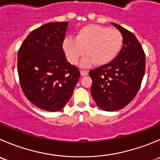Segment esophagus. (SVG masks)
<instances>
[{"label": "esophagus", "instance_id": "obj_1", "mask_svg": "<svg viewBox=\"0 0 160 160\" xmlns=\"http://www.w3.org/2000/svg\"><path fill=\"white\" fill-rule=\"evenodd\" d=\"M80 74H81L82 77H85V76H88V71L81 70V71H80Z\"/></svg>", "mask_w": 160, "mask_h": 160}]
</instances>
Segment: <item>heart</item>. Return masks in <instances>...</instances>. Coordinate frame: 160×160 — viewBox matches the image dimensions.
I'll list each match as a JSON object with an SVG mask.
<instances>
[{
  "instance_id": "1",
  "label": "heart",
  "mask_w": 160,
  "mask_h": 160,
  "mask_svg": "<svg viewBox=\"0 0 160 160\" xmlns=\"http://www.w3.org/2000/svg\"><path fill=\"white\" fill-rule=\"evenodd\" d=\"M123 35L118 29L96 24H88L80 28L75 39L67 37L62 44L68 61L76 65L84 54L81 62L83 67L95 62L103 66L112 61L123 45Z\"/></svg>"
}]
</instances>
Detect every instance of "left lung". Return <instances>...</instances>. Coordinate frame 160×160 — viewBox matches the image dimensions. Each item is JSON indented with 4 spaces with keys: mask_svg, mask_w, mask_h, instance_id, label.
<instances>
[{
    "mask_svg": "<svg viewBox=\"0 0 160 160\" xmlns=\"http://www.w3.org/2000/svg\"><path fill=\"white\" fill-rule=\"evenodd\" d=\"M112 24L123 35V48L112 61L89 72L91 96L98 106L108 112L121 109L135 98L145 70V52L134 33Z\"/></svg>",
    "mask_w": 160,
    "mask_h": 160,
    "instance_id": "left-lung-1",
    "label": "left lung"
}]
</instances>
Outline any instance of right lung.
Returning <instances> with one entry per match:
<instances>
[{"instance_id":"add662e5","label":"right lung","mask_w":160,"mask_h":160,"mask_svg":"<svg viewBox=\"0 0 160 160\" xmlns=\"http://www.w3.org/2000/svg\"><path fill=\"white\" fill-rule=\"evenodd\" d=\"M68 22H48L32 30L18 52L20 86L26 98L45 111H59L80 78L62 48Z\"/></svg>"}]
</instances>
